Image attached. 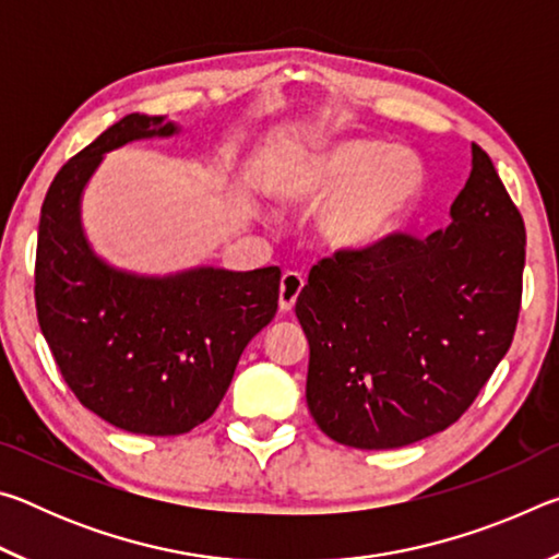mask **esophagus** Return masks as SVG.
<instances>
[{"label":"esophagus","instance_id":"obj_1","mask_svg":"<svg viewBox=\"0 0 559 559\" xmlns=\"http://www.w3.org/2000/svg\"><path fill=\"white\" fill-rule=\"evenodd\" d=\"M302 276L300 273H296V271H286L283 273V278H281V298H278V306H281V310L283 313H288V310H293V306H296V300H298V296H300V290H302Z\"/></svg>","mask_w":559,"mask_h":559}]
</instances>
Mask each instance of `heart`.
I'll return each instance as SVG.
<instances>
[{
  "label": "heart",
  "instance_id": "b5f03b06",
  "mask_svg": "<svg viewBox=\"0 0 559 559\" xmlns=\"http://www.w3.org/2000/svg\"><path fill=\"white\" fill-rule=\"evenodd\" d=\"M421 159L377 140H337L288 159L271 177L283 204H313L318 231L335 249H367L392 234L424 194Z\"/></svg>",
  "mask_w": 559,
  "mask_h": 559
}]
</instances>
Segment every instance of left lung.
<instances>
[{
  "instance_id": "obj_1",
  "label": "left lung",
  "mask_w": 559,
  "mask_h": 559,
  "mask_svg": "<svg viewBox=\"0 0 559 559\" xmlns=\"http://www.w3.org/2000/svg\"><path fill=\"white\" fill-rule=\"evenodd\" d=\"M523 269V216L478 145L449 229L320 259L296 302L320 431L372 451L459 421L513 343Z\"/></svg>"
}]
</instances>
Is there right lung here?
I'll return each mask as SVG.
<instances>
[{
    "instance_id": "add662e5",
    "label": "right lung",
    "mask_w": 559,
    "mask_h": 559,
    "mask_svg": "<svg viewBox=\"0 0 559 559\" xmlns=\"http://www.w3.org/2000/svg\"><path fill=\"white\" fill-rule=\"evenodd\" d=\"M175 130L165 116L130 112L100 132L53 177L36 243V316L66 384L100 419L145 437L210 419L243 347L278 310V266L138 278L93 257L79 219L93 169L108 150Z\"/></svg>"
}]
</instances>
